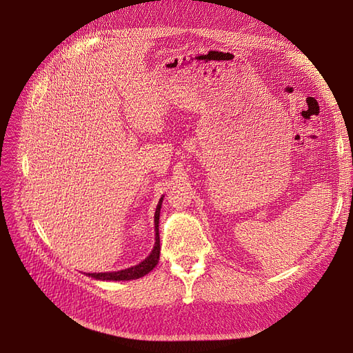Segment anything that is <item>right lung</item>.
Wrapping results in <instances>:
<instances>
[{
  "mask_svg": "<svg viewBox=\"0 0 353 353\" xmlns=\"http://www.w3.org/2000/svg\"><path fill=\"white\" fill-rule=\"evenodd\" d=\"M162 200H159V204H157L156 212H154V247L150 252L148 259H144L141 263L137 265L128 267L125 270H119V272H106V273H88V276L96 279V281H131V279H139L152 272L156 264L159 263V254H161V239H159V214H161V208H162Z\"/></svg>",
  "mask_w": 353,
  "mask_h": 353,
  "instance_id": "add662e5",
  "label": "right lung"
}]
</instances>
